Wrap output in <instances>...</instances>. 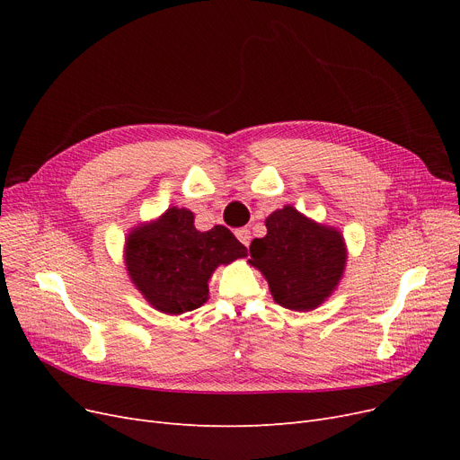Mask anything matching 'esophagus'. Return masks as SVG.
<instances>
[{
  "label": "esophagus",
  "instance_id": "obj_1",
  "mask_svg": "<svg viewBox=\"0 0 460 460\" xmlns=\"http://www.w3.org/2000/svg\"><path fill=\"white\" fill-rule=\"evenodd\" d=\"M234 234H236V238H238L240 243H243L244 246H250L252 233H250V229H248V227H240V229H236V231H234Z\"/></svg>",
  "mask_w": 460,
  "mask_h": 460
}]
</instances>
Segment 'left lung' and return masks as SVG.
<instances>
[{"instance_id": "left-lung-1", "label": "left lung", "mask_w": 460, "mask_h": 460, "mask_svg": "<svg viewBox=\"0 0 460 460\" xmlns=\"http://www.w3.org/2000/svg\"><path fill=\"white\" fill-rule=\"evenodd\" d=\"M267 236L250 246V262L267 278L274 302L293 311L319 307L345 270L340 231L285 207L267 217Z\"/></svg>"}]
</instances>
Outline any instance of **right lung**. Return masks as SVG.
<instances>
[{"label": "right lung", "instance_id": "add662e5", "mask_svg": "<svg viewBox=\"0 0 460 460\" xmlns=\"http://www.w3.org/2000/svg\"><path fill=\"white\" fill-rule=\"evenodd\" d=\"M248 250L224 226L201 233L186 208H167L160 220L141 226L127 240V269L134 285L158 311H193L208 298L217 264L246 257Z\"/></svg>", "mask_w": 460, "mask_h": 460}]
</instances>
